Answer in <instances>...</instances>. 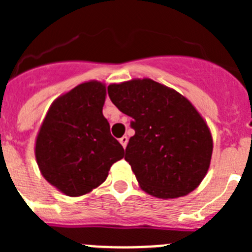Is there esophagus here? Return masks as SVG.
Masks as SVG:
<instances>
[{
	"label": "esophagus",
	"mask_w": 252,
	"mask_h": 252,
	"mask_svg": "<svg viewBox=\"0 0 252 252\" xmlns=\"http://www.w3.org/2000/svg\"><path fill=\"white\" fill-rule=\"evenodd\" d=\"M127 141H128L127 136H122L121 139H120V144H121V145L124 146V149L126 148V146H127Z\"/></svg>",
	"instance_id": "34e87169"
}]
</instances>
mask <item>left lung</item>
Here are the masks:
<instances>
[{
  "mask_svg": "<svg viewBox=\"0 0 252 252\" xmlns=\"http://www.w3.org/2000/svg\"><path fill=\"white\" fill-rule=\"evenodd\" d=\"M108 95L132 119L125 160L140 188L161 199L193 192L209 169L213 139L192 102L150 78L110 84Z\"/></svg>",
  "mask_w": 252,
  "mask_h": 252,
  "instance_id": "obj_1",
  "label": "left lung"
}]
</instances>
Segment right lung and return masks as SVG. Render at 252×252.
<instances>
[{
  "mask_svg": "<svg viewBox=\"0 0 252 252\" xmlns=\"http://www.w3.org/2000/svg\"><path fill=\"white\" fill-rule=\"evenodd\" d=\"M107 88L88 81L60 94L50 104L35 140L40 173L68 197L98 188L125 150L110 132L102 113Z\"/></svg>",
  "mask_w": 252,
  "mask_h": 252,
  "instance_id": "add662e5",
  "label": "right lung"
}]
</instances>
